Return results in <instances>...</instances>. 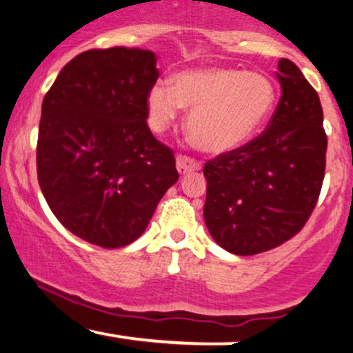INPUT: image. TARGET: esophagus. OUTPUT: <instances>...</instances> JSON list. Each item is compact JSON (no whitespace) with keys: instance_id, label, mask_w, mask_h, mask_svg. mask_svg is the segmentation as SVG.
I'll list each match as a JSON object with an SVG mask.
<instances>
[{"instance_id":"obj_1","label":"esophagus","mask_w":353,"mask_h":353,"mask_svg":"<svg viewBox=\"0 0 353 353\" xmlns=\"http://www.w3.org/2000/svg\"><path fill=\"white\" fill-rule=\"evenodd\" d=\"M176 168H177V171H179V174H188L192 171H199L201 164L197 163L196 159H192V157L184 156V154H179V156L176 157Z\"/></svg>"}]
</instances>
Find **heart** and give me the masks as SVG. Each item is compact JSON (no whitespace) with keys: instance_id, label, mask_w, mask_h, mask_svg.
Wrapping results in <instances>:
<instances>
[{"instance_id":"obj_1","label":"heart","mask_w":353,"mask_h":353,"mask_svg":"<svg viewBox=\"0 0 353 353\" xmlns=\"http://www.w3.org/2000/svg\"><path fill=\"white\" fill-rule=\"evenodd\" d=\"M275 86L267 76L234 68H197L182 71L169 81L159 79L149 88V124L163 131L190 109L188 134L201 151L224 154L244 145L275 106Z\"/></svg>"}]
</instances>
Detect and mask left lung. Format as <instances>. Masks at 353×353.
<instances>
[{
	"instance_id": "left-lung-1",
	"label": "left lung",
	"mask_w": 353,
	"mask_h": 353,
	"mask_svg": "<svg viewBox=\"0 0 353 353\" xmlns=\"http://www.w3.org/2000/svg\"><path fill=\"white\" fill-rule=\"evenodd\" d=\"M282 94L265 131L204 165V221L222 249L254 255L301 230L319 201L327 136L317 91L292 61H279Z\"/></svg>"
}]
</instances>
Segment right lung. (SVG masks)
Wrapping results in <instances>:
<instances>
[{
	"mask_svg": "<svg viewBox=\"0 0 353 353\" xmlns=\"http://www.w3.org/2000/svg\"><path fill=\"white\" fill-rule=\"evenodd\" d=\"M156 54L89 50L61 70L43 99L36 168L56 219L83 241L117 249L148 228L179 174L148 125Z\"/></svg>",
	"mask_w": 353,
	"mask_h": 353,
	"instance_id": "obj_1",
	"label": "right lung"
}]
</instances>
